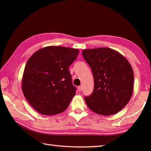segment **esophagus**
<instances>
[{
    "label": "esophagus",
    "mask_w": 151,
    "mask_h": 151,
    "mask_svg": "<svg viewBox=\"0 0 151 151\" xmlns=\"http://www.w3.org/2000/svg\"><path fill=\"white\" fill-rule=\"evenodd\" d=\"M82 86H78V91H82Z\"/></svg>",
    "instance_id": "obj_1"
}]
</instances>
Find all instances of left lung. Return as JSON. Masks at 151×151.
I'll use <instances>...</instances> for the list:
<instances>
[{
	"label": "left lung",
	"instance_id": "left-lung-1",
	"mask_svg": "<svg viewBox=\"0 0 151 151\" xmlns=\"http://www.w3.org/2000/svg\"><path fill=\"white\" fill-rule=\"evenodd\" d=\"M82 56L90 66L94 89L84 100L95 113L111 115L121 110L132 97L134 72L121 54L108 47L84 49Z\"/></svg>",
	"mask_w": 151,
	"mask_h": 151
}]
</instances>
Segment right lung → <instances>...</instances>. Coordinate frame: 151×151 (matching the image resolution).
Here are the masks:
<instances>
[{
	"label": "right lung",
	"mask_w": 151,
	"mask_h": 151,
	"mask_svg": "<svg viewBox=\"0 0 151 151\" xmlns=\"http://www.w3.org/2000/svg\"><path fill=\"white\" fill-rule=\"evenodd\" d=\"M79 50L49 46L36 51L27 61L22 78V91L40 114L53 115L65 111L76 93L69 67Z\"/></svg>",
	"instance_id": "add662e5"
}]
</instances>
